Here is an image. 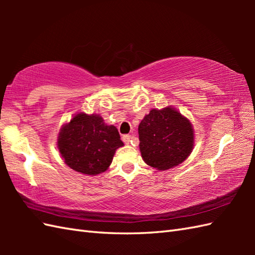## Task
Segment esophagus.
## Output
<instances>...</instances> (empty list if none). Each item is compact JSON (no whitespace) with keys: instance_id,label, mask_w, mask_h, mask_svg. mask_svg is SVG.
Instances as JSON below:
<instances>
[{"instance_id":"34e87169","label":"esophagus","mask_w":255,"mask_h":255,"mask_svg":"<svg viewBox=\"0 0 255 255\" xmlns=\"http://www.w3.org/2000/svg\"><path fill=\"white\" fill-rule=\"evenodd\" d=\"M131 138L132 137L130 136V134H124V136H123V141L126 143V144H129V142L131 141Z\"/></svg>"}]
</instances>
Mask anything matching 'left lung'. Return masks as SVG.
I'll return each instance as SVG.
<instances>
[{
	"mask_svg": "<svg viewBox=\"0 0 255 255\" xmlns=\"http://www.w3.org/2000/svg\"><path fill=\"white\" fill-rule=\"evenodd\" d=\"M138 133L142 160L159 171L181 164L194 148L192 123L172 106L151 110L139 124Z\"/></svg>",
	"mask_w": 255,
	"mask_h": 255,
	"instance_id": "obj_1",
	"label": "left lung"
}]
</instances>
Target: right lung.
I'll use <instances>...</instances> for the list:
<instances>
[{
  "label": "right lung",
  "instance_id": "add662e5",
  "mask_svg": "<svg viewBox=\"0 0 255 255\" xmlns=\"http://www.w3.org/2000/svg\"><path fill=\"white\" fill-rule=\"evenodd\" d=\"M124 145L117 128L99 114H75L62 125L57 147L69 167L86 175H99L110 167L116 150Z\"/></svg>",
  "mask_w": 255,
  "mask_h": 255
}]
</instances>
